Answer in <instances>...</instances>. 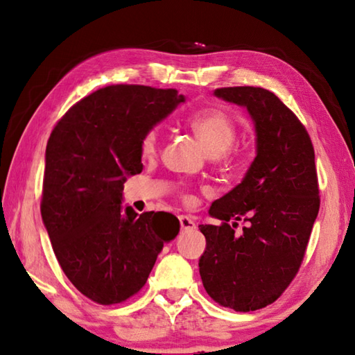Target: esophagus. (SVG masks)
I'll return each mask as SVG.
<instances>
[{
    "instance_id": "obj_1",
    "label": "esophagus",
    "mask_w": 355,
    "mask_h": 355,
    "mask_svg": "<svg viewBox=\"0 0 355 355\" xmlns=\"http://www.w3.org/2000/svg\"><path fill=\"white\" fill-rule=\"evenodd\" d=\"M180 224H182V229H183V230H193V229H197V224H195L189 216H184V215L180 216Z\"/></svg>"
}]
</instances>
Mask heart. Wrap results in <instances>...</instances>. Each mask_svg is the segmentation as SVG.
<instances>
[{"label":"heart","instance_id":"obj_1","mask_svg":"<svg viewBox=\"0 0 355 355\" xmlns=\"http://www.w3.org/2000/svg\"><path fill=\"white\" fill-rule=\"evenodd\" d=\"M192 132L209 155L218 157L227 150L236 139V125L233 119L221 110H205L195 112L187 120ZM160 145V130L150 128L141 137V154L153 157Z\"/></svg>","mask_w":355,"mask_h":355}]
</instances>
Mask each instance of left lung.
<instances>
[{"instance_id":"8db88e82","label":"left lung","mask_w":355,"mask_h":355,"mask_svg":"<svg viewBox=\"0 0 355 355\" xmlns=\"http://www.w3.org/2000/svg\"><path fill=\"white\" fill-rule=\"evenodd\" d=\"M214 96L247 110L256 157L241 183L209 209L223 224L200 225V276L215 302L254 311L281 296L304 259L320 205L314 149L304 125L268 89L229 87ZM241 219L249 224L235 236Z\"/></svg>"}]
</instances>
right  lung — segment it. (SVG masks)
I'll return each instance as SVG.
<instances>
[{
	"mask_svg": "<svg viewBox=\"0 0 355 355\" xmlns=\"http://www.w3.org/2000/svg\"><path fill=\"white\" fill-rule=\"evenodd\" d=\"M183 102L177 89L105 87L73 105L50 135L42 221L65 276L97 304L137 293L178 235V218L135 214L122 191L143 169V135Z\"/></svg>",
	"mask_w": 355,
	"mask_h": 355,
	"instance_id": "obj_1",
	"label": "right lung"
}]
</instances>
